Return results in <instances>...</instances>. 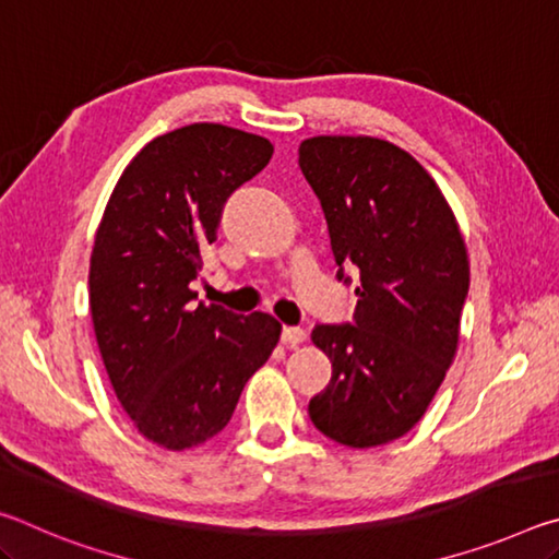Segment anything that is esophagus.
Instances as JSON below:
<instances>
[{
	"instance_id": "34e87169",
	"label": "esophagus",
	"mask_w": 559,
	"mask_h": 559,
	"mask_svg": "<svg viewBox=\"0 0 559 559\" xmlns=\"http://www.w3.org/2000/svg\"><path fill=\"white\" fill-rule=\"evenodd\" d=\"M281 340H283V345H286V347H296V345L302 343V340H306V330L296 328V325H286V328H283V333H281Z\"/></svg>"
}]
</instances>
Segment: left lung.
<instances>
[{"label": "left lung", "mask_w": 559, "mask_h": 559, "mask_svg": "<svg viewBox=\"0 0 559 559\" xmlns=\"http://www.w3.org/2000/svg\"><path fill=\"white\" fill-rule=\"evenodd\" d=\"M298 165L323 206L337 276L359 269L355 325L310 335L333 362L310 421L343 447H382L421 419L456 357L466 241L433 177L386 140L308 138Z\"/></svg>", "instance_id": "left-lung-1"}]
</instances>
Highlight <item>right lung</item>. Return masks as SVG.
Returning <instances> with one entry per match:
<instances>
[{"instance_id": "right-lung-1", "label": "right lung", "mask_w": 559, "mask_h": 559, "mask_svg": "<svg viewBox=\"0 0 559 559\" xmlns=\"http://www.w3.org/2000/svg\"><path fill=\"white\" fill-rule=\"evenodd\" d=\"M271 155L266 138L219 122L165 132L122 169L96 229L88 300L103 365L132 427L167 451L219 433L278 345L276 318L194 306L189 288L224 202Z\"/></svg>"}]
</instances>
